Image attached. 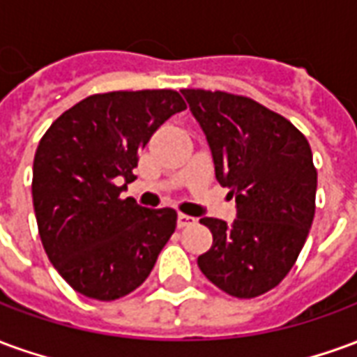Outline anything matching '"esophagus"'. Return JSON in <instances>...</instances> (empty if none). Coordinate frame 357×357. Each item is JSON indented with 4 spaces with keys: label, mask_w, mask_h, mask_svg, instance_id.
<instances>
[{
    "label": "esophagus",
    "mask_w": 357,
    "mask_h": 357,
    "mask_svg": "<svg viewBox=\"0 0 357 357\" xmlns=\"http://www.w3.org/2000/svg\"><path fill=\"white\" fill-rule=\"evenodd\" d=\"M197 220L193 216H187V214H178V227H189L193 225Z\"/></svg>",
    "instance_id": "34e87169"
}]
</instances>
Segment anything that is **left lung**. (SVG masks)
<instances>
[{
	"label": "left lung",
	"instance_id": "1",
	"mask_svg": "<svg viewBox=\"0 0 357 357\" xmlns=\"http://www.w3.org/2000/svg\"><path fill=\"white\" fill-rule=\"evenodd\" d=\"M206 133L216 179L237 202L231 225L202 218L212 247L199 268L218 289L256 298L296 262L315 214L317 170L298 128L245 95L181 89Z\"/></svg>",
	"mask_w": 357,
	"mask_h": 357
}]
</instances>
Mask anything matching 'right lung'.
<instances>
[{"label":"right lung","instance_id":"right-lung-1","mask_svg":"<svg viewBox=\"0 0 357 357\" xmlns=\"http://www.w3.org/2000/svg\"><path fill=\"white\" fill-rule=\"evenodd\" d=\"M183 109L174 89L95 93L43 133L32 170L36 222L50 262L76 292L122 298L155 268L178 214L120 193L153 133Z\"/></svg>","mask_w":357,"mask_h":357}]
</instances>
